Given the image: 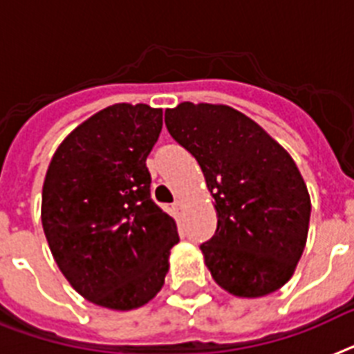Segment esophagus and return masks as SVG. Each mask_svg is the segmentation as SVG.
Here are the masks:
<instances>
[{
  "mask_svg": "<svg viewBox=\"0 0 354 354\" xmlns=\"http://www.w3.org/2000/svg\"><path fill=\"white\" fill-rule=\"evenodd\" d=\"M174 209L177 213L183 212V209H184V203H183V201H175V203H174Z\"/></svg>",
  "mask_w": 354,
  "mask_h": 354,
  "instance_id": "esophagus-1",
  "label": "esophagus"
}]
</instances>
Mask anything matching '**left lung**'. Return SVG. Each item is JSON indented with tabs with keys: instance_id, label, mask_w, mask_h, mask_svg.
Wrapping results in <instances>:
<instances>
[{
	"instance_id": "1",
	"label": "left lung",
	"mask_w": 354,
	"mask_h": 354,
	"mask_svg": "<svg viewBox=\"0 0 354 354\" xmlns=\"http://www.w3.org/2000/svg\"><path fill=\"white\" fill-rule=\"evenodd\" d=\"M166 128L197 159L215 198L217 230L201 244L213 280L242 299L291 279L308 239L311 198L288 151L226 104L180 103Z\"/></svg>"
}]
</instances>
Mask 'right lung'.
I'll return each mask as SVG.
<instances>
[{"label":"right lung","mask_w":354,"mask_h":354,"mask_svg":"<svg viewBox=\"0 0 354 354\" xmlns=\"http://www.w3.org/2000/svg\"><path fill=\"white\" fill-rule=\"evenodd\" d=\"M162 110L119 103L61 142L46 170L41 223L70 286L90 302L130 311L165 284L175 221L150 197L146 157Z\"/></svg>","instance_id":"add662e5"}]
</instances>
